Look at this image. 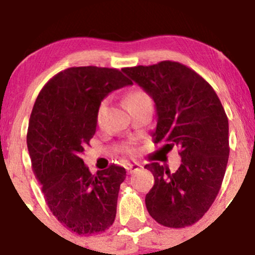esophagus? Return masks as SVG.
Masks as SVG:
<instances>
[{
  "label": "esophagus",
  "instance_id": "34e87169",
  "mask_svg": "<svg viewBox=\"0 0 255 255\" xmlns=\"http://www.w3.org/2000/svg\"><path fill=\"white\" fill-rule=\"evenodd\" d=\"M141 167H143V166H141L140 163H130V162H128L127 165H126V168H127V172L130 173V175H132V173H134L135 171H138L139 168H141Z\"/></svg>",
  "mask_w": 255,
  "mask_h": 255
}]
</instances>
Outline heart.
I'll list each match as a JSON object with an SVG mask.
<instances>
[{"label": "heart", "mask_w": 255, "mask_h": 255, "mask_svg": "<svg viewBox=\"0 0 255 255\" xmlns=\"http://www.w3.org/2000/svg\"><path fill=\"white\" fill-rule=\"evenodd\" d=\"M148 98L149 96L146 95L144 92H141V90H132V92L128 93L127 96H126V104H127V105H129V104L135 103V101L143 100V99H148ZM105 109H106V101H103V103L99 105L98 111H96V121H98V122H100L101 119H103V115H104V112H105ZM126 151L129 152V154H132V152H134V149L130 148V146H128V148L126 149Z\"/></svg>", "instance_id": "1"}]
</instances>
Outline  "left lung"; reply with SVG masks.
<instances>
[{
    "label": "left lung",
    "instance_id": "obj_1",
    "mask_svg": "<svg viewBox=\"0 0 255 255\" xmlns=\"http://www.w3.org/2000/svg\"><path fill=\"white\" fill-rule=\"evenodd\" d=\"M155 101L154 143L178 149L181 166L171 173L145 165L154 186L145 197L150 216L166 227L192 226L204 216L221 188L229 161V120L219 96L202 76L173 61L123 68Z\"/></svg>",
    "mask_w": 255,
    "mask_h": 255
}]
</instances>
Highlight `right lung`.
<instances>
[{"instance_id":"right-lung-1","label":"right lung","mask_w":255,"mask_h":255,"mask_svg":"<svg viewBox=\"0 0 255 255\" xmlns=\"http://www.w3.org/2000/svg\"><path fill=\"white\" fill-rule=\"evenodd\" d=\"M132 82L116 68L71 67L37 95L26 144L34 175L51 213L77 235L103 232L116 218L125 167L110 165L92 175L80 154L96 130V111L109 93Z\"/></svg>"}]
</instances>
